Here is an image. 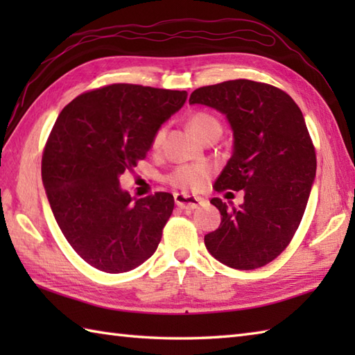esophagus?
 <instances>
[{"mask_svg":"<svg viewBox=\"0 0 355 355\" xmlns=\"http://www.w3.org/2000/svg\"><path fill=\"white\" fill-rule=\"evenodd\" d=\"M173 200H175V205L182 209H197L201 206V198L191 197V195L184 193H175L173 195Z\"/></svg>","mask_w":355,"mask_h":355,"instance_id":"obj_1","label":"esophagus"}]
</instances>
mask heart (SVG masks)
<instances>
[{
	"label": "heart",
	"instance_id": "1",
	"mask_svg": "<svg viewBox=\"0 0 355 355\" xmlns=\"http://www.w3.org/2000/svg\"><path fill=\"white\" fill-rule=\"evenodd\" d=\"M187 126L189 130L197 135L198 139H205L210 134H221V123L220 120L214 117L212 114H207V112H195L187 120ZM164 139V128H160L153 137V141H150V148L153 150H157L162 146ZM210 175V169L205 164H182L177 166L175 169L171 172V175L168 177V182L178 187L182 191H200L202 186L206 184L207 178Z\"/></svg>",
	"mask_w": 355,
	"mask_h": 355
}]
</instances>
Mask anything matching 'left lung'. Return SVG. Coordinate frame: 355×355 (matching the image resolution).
<instances>
[{"label":"left lung","instance_id":"1","mask_svg":"<svg viewBox=\"0 0 355 355\" xmlns=\"http://www.w3.org/2000/svg\"><path fill=\"white\" fill-rule=\"evenodd\" d=\"M189 103L218 110L232 126L233 154L215 191L244 189L238 209L210 200L221 224L205 236L206 248L236 270L267 266L296 233L315 177V150L302 111L282 89L248 79L197 88Z\"/></svg>","mask_w":355,"mask_h":355}]
</instances>
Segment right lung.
Returning a JSON list of instances; mask_svg holds the SVG:
<instances>
[{
  "mask_svg": "<svg viewBox=\"0 0 355 355\" xmlns=\"http://www.w3.org/2000/svg\"><path fill=\"white\" fill-rule=\"evenodd\" d=\"M186 92L112 84L73 99L42 154V183L65 239L105 273H125L153 256L173 210L155 192L134 200L119 177L146 158L154 134L186 102Z\"/></svg>",
  "mask_w": 355,
  "mask_h": 355,
  "instance_id": "right-lung-1",
  "label": "right lung"
}]
</instances>
